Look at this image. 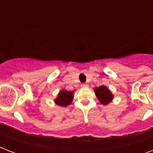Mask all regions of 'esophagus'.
<instances>
[{
  "mask_svg": "<svg viewBox=\"0 0 153 153\" xmlns=\"http://www.w3.org/2000/svg\"><path fill=\"white\" fill-rule=\"evenodd\" d=\"M81 86H82V87H87V86H88V84H87V83H82L81 85Z\"/></svg>",
  "mask_w": 153,
  "mask_h": 153,
  "instance_id": "34e87169",
  "label": "esophagus"
}]
</instances>
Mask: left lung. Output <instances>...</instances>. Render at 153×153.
I'll list each match as a JSON object with an SVG mask.
<instances>
[{"mask_svg": "<svg viewBox=\"0 0 153 153\" xmlns=\"http://www.w3.org/2000/svg\"><path fill=\"white\" fill-rule=\"evenodd\" d=\"M94 92L96 94L97 98L102 104L106 105L112 101L114 98V96L109 91V90L106 86H101L99 87H96L94 89Z\"/></svg>", "mask_w": 153, "mask_h": 153, "instance_id": "left-lung-1", "label": "left lung"}]
</instances>
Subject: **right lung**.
Instances as JSON below:
<instances>
[{"instance_id": "1", "label": "right lung", "mask_w": 153, "mask_h": 153, "mask_svg": "<svg viewBox=\"0 0 153 153\" xmlns=\"http://www.w3.org/2000/svg\"><path fill=\"white\" fill-rule=\"evenodd\" d=\"M73 93L74 91H67L66 90H62L58 94L57 98L55 100V102L61 106H67L71 103L73 99Z\"/></svg>"}]
</instances>
